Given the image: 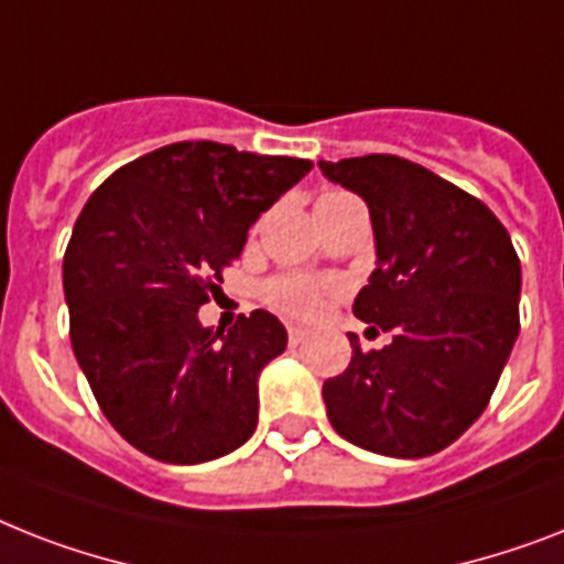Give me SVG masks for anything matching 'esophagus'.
I'll return each instance as SVG.
<instances>
[{
    "label": "esophagus",
    "mask_w": 564,
    "mask_h": 564,
    "mask_svg": "<svg viewBox=\"0 0 564 564\" xmlns=\"http://www.w3.org/2000/svg\"><path fill=\"white\" fill-rule=\"evenodd\" d=\"M306 338H310V329L290 327V345H301V341H306Z\"/></svg>",
    "instance_id": "1"
}]
</instances>
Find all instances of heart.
I'll return each mask as SVG.
<instances>
[{
	"label": "heart",
	"instance_id": "obj_1",
	"mask_svg": "<svg viewBox=\"0 0 564 564\" xmlns=\"http://www.w3.org/2000/svg\"><path fill=\"white\" fill-rule=\"evenodd\" d=\"M327 283H318L313 278H304V274H281L267 286L269 304L286 315H297V318H313V315L322 313L324 304H327Z\"/></svg>",
	"mask_w": 564,
	"mask_h": 564
}]
</instances>
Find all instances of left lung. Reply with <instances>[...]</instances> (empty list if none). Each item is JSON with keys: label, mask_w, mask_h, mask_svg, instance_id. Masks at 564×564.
Returning <instances> with one entry per match:
<instances>
[{"label": "left lung", "mask_w": 564, "mask_h": 564, "mask_svg": "<svg viewBox=\"0 0 564 564\" xmlns=\"http://www.w3.org/2000/svg\"><path fill=\"white\" fill-rule=\"evenodd\" d=\"M370 208L377 269L356 318L391 333L322 388L345 441L425 457L484 414L519 336L521 263L501 219L457 185L400 155L318 162ZM370 327V329H377Z\"/></svg>", "instance_id": "obj_1"}]
</instances>
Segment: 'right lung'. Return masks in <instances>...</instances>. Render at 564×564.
Instances as JSON below:
<instances>
[{"label":"right lung","instance_id":"add662e5","mask_svg":"<svg viewBox=\"0 0 564 564\" xmlns=\"http://www.w3.org/2000/svg\"><path fill=\"white\" fill-rule=\"evenodd\" d=\"M313 162L176 141L89 196L63 258L68 336L100 411L164 464L235 452L258 425V377L286 350L267 310L208 329L196 313L263 210Z\"/></svg>","mask_w":564,"mask_h":564}]
</instances>
